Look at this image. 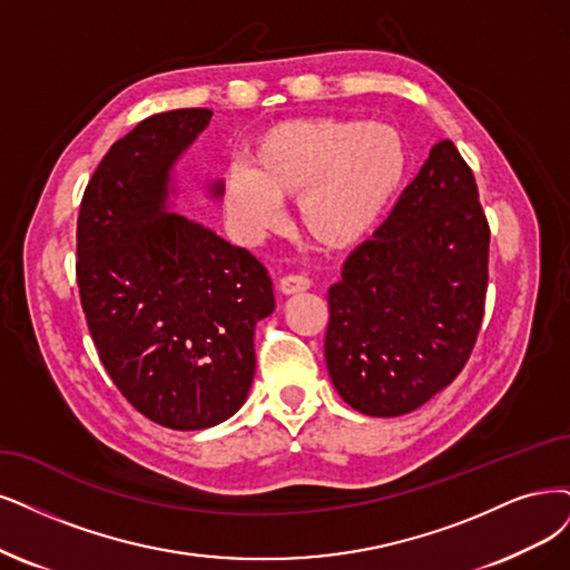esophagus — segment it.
Wrapping results in <instances>:
<instances>
[{
    "mask_svg": "<svg viewBox=\"0 0 570 570\" xmlns=\"http://www.w3.org/2000/svg\"><path fill=\"white\" fill-rule=\"evenodd\" d=\"M312 286V282L307 277H303V274H288V277L279 279V293H284V296H293V293H303Z\"/></svg>",
    "mask_w": 570,
    "mask_h": 570,
    "instance_id": "1",
    "label": "esophagus"
}]
</instances>
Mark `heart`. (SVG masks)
I'll use <instances>...</instances> for the list:
<instances>
[{"label":"heart","mask_w":570,"mask_h":570,"mask_svg":"<svg viewBox=\"0 0 570 570\" xmlns=\"http://www.w3.org/2000/svg\"><path fill=\"white\" fill-rule=\"evenodd\" d=\"M409 171L404 134L385 121L301 117L269 126L250 147L248 166L225 171L227 216L246 239L282 223L296 199L303 235L324 250L364 244L383 223Z\"/></svg>","instance_id":"heart-1"}]
</instances>
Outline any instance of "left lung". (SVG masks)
<instances>
[{"mask_svg":"<svg viewBox=\"0 0 570 570\" xmlns=\"http://www.w3.org/2000/svg\"><path fill=\"white\" fill-rule=\"evenodd\" d=\"M489 239L470 166L439 140L328 288L326 368L354 411L396 417L453 383L483 320Z\"/></svg>","mask_w":570,"mask_h":570,"instance_id":"8db88e82","label":"left lung"}]
</instances>
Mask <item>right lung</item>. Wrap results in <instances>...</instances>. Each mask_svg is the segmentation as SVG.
Masks as SVG:
<instances>
[{
	"instance_id": "obj_1",
	"label": "right lung",
	"mask_w": 570,
	"mask_h": 570,
	"mask_svg": "<svg viewBox=\"0 0 570 570\" xmlns=\"http://www.w3.org/2000/svg\"><path fill=\"white\" fill-rule=\"evenodd\" d=\"M206 108L142 119L98 164L77 220V284L98 356L153 423L206 430L246 402L253 331L274 312L272 279L246 248L171 210L174 168ZM210 199L223 183H206Z\"/></svg>"
}]
</instances>
